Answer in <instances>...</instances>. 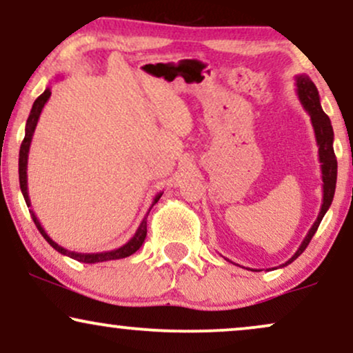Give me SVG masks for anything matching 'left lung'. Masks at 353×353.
<instances>
[{
  "label": "left lung",
  "instance_id": "8db88e82",
  "mask_svg": "<svg viewBox=\"0 0 353 353\" xmlns=\"http://www.w3.org/2000/svg\"><path fill=\"white\" fill-rule=\"evenodd\" d=\"M295 79H296L298 99H300L301 105L305 107L306 112L310 114L311 123H313V128H314L316 143H318V148H319L321 174H323V203H321L318 218H316L313 226H311L310 231H307L306 238L303 239V243L300 244V248H298V251L280 267L292 264V262L295 261L298 256H301V252L307 248L310 241L313 239L314 233L318 231V226L319 223L323 221L325 212H327L329 207H331L334 192H336V182H337V159H336V154H334V130H332L331 120H329L327 115L324 114L323 107H321L318 88L314 86V83L311 81L310 77H306V74H298Z\"/></svg>",
  "mask_w": 353,
  "mask_h": 353
}]
</instances>
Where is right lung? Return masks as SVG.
Wrapping results in <instances>:
<instances>
[{
  "instance_id": "add662e5",
  "label": "right lung",
  "mask_w": 353,
  "mask_h": 353,
  "mask_svg": "<svg viewBox=\"0 0 353 353\" xmlns=\"http://www.w3.org/2000/svg\"><path fill=\"white\" fill-rule=\"evenodd\" d=\"M50 88H47L46 91L40 94L37 99H35L32 109H30V114H29V119H28V123H26V135H24V140H22V145H21V150H19V185H21V192L22 195H24V200L26 203H28V207L30 208V199H29V190H28V159H29V150H30V141H32V137H34V132H35V127H37V122H39V117H40V112H42L43 105L47 104V101L50 99ZM163 192H159V194L154 195L153 199V203H151L150 210L153 208V205L158 202L159 199H161ZM148 210V213H150ZM30 212V216H32V220L35 223V226H37V230L40 231V234L46 238V241L50 246L58 251L60 254H63V256H68L71 259H74V261L78 262H84V264H97V262H105V261H117V259H125L128 256H132L133 252H137L138 249L141 248V244H143V241L146 238V216H148V213H146V216L141 220L140 226H138L137 233L133 234V238L128 241V243H125L123 246H120L117 249H114V251H107V252H94V254H86V252H74V251H68V249L61 248L60 244H57L55 241H53L50 236L47 234V231L42 228V225H40L39 218L35 216V213L32 210H29Z\"/></svg>"
}]
</instances>
